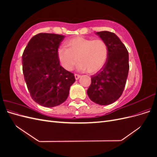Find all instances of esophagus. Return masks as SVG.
Listing matches in <instances>:
<instances>
[{
	"label": "esophagus",
	"instance_id": "esophagus-1",
	"mask_svg": "<svg viewBox=\"0 0 157 157\" xmlns=\"http://www.w3.org/2000/svg\"><path fill=\"white\" fill-rule=\"evenodd\" d=\"M75 77L76 80H78L80 77V75L78 74H75Z\"/></svg>",
	"mask_w": 157,
	"mask_h": 157
}]
</instances>
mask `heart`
<instances>
[{
    "instance_id": "1",
    "label": "heart",
    "mask_w": 157,
    "mask_h": 157,
    "mask_svg": "<svg viewBox=\"0 0 157 157\" xmlns=\"http://www.w3.org/2000/svg\"><path fill=\"white\" fill-rule=\"evenodd\" d=\"M66 46L58 48V56L63 67L68 71L73 69L77 59V68L88 70L89 73L97 72L106 62L108 48L101 39L77 36L69 39Z\"/></svg>"
}]
</instances>
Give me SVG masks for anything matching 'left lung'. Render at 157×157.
<instances>
[{
    "label": "left lung",
    "mask_w": 157,
    "mask_h": 157,
    "mask_svg": "<svg viewBox=\"0 0 157 157\" xmlns=\"http://www.w3.org/2000/svg\"><path fill=\"white\" fill-rule=\"evenodd\" d=\"M96 34L107 44L108 56L101 69L91 77L87 94L94 103L106 105L116 101L124 91L129 71V56L126 46L115 33L104 31Z\"/></svg>",
    "instance_id": "8db88e82"
}]
</instances>
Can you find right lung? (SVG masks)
<instances>
[{"label":"right lung","mask_w":157,"mask_h":157,"mask_svg":"<svg viewBox=\"0 0 157 157\" xmlns=\"http://www.w3.org/2000/svg\"><path fill=\"white\" fill-rule=\"evenodd\" d=\"M65 36L39 33L28 42L22 55L23 73L32 99L39 105L53 107L67 99L74 74L59 64L58 50Z\"/></svg>","instance_id":"1"}]
</instances>
